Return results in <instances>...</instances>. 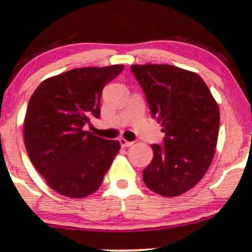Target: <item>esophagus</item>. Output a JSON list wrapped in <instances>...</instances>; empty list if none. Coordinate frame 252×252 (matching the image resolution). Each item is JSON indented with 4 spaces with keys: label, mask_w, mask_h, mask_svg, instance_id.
<instances>
[{
    "label": "esophagus",
    "mask_w": 252,
    "mask_h": 252,
    "mask_svg": "<svg viewBox=\"0 0 252 252\" xmlns=\"http://www.w3.org/2000/svg\"><path fill=\"white\" fill-rule=\"evenodd\" d=\"M119 144H121L122 147H129L133 145V141H126V139L121 137V139H119Z\"/></svg>",
    "instance_id": "34e87169"
}]
</instances>
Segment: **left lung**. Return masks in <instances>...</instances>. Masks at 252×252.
Returning a JSON list of instances; mask_svg holds the SVG:
<instances>
[{"mask_svg": "<svg viewBox=\"0 0 252 252\" xmlns=\"http://www.w3.org/2000/svg\"><path fill=\"white\" fill-rule=\"evenodd\" d=\"M153 118L165 133L152 145L153 159L142 171L145 185L164 197L194 187L210 166L219 136L220 111L197 73L171 65H131Z\"/></svg>", "mask_w": 252, "mask_h": 252, "instance_id": "8db88e82", "label": "left lung"}]
</instances>
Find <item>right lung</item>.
<instances>
[{"label":"right lung","mask_w":252,"mask_h":252,"mask_svg":"<svg viewBox=\"0 0 252 252\" xmlns=\"http://www.w3.org/2000/svg\"><path fill=\"white\" fill-rule=\"evenodd\" d=\"M123 65L83 67L42 82L29 101L24 140L31 163L59 194L83 198L100 187L119 151L117 140L84 131L100 117L102 88Z\"/></svg>","instance_id":"add662e5"}]
</instances>
